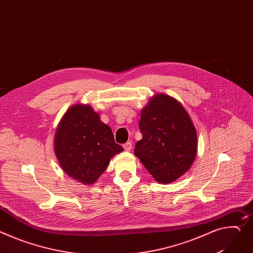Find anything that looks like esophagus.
I'll list each match as a JSON object with an SVG mask.
<instances>
[{"mask_svg": "<svg viewBox=\"0 0 253 253\" xmlns=\"http://www.w3.org/2000/svg\"><path fill=\"white\" fill-rule=\"evenodd\" d=\"M124 149L126 150V151H130V149H131V142H126V144H124Z\"/></svg>", "mask_w": 253, "mask_h": 253, "instance_id": "34e87169", "label": "esophagus"}]
</instances>
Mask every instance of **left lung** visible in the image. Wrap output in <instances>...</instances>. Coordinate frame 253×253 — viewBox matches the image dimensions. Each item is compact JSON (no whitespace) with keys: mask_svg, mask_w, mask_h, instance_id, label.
I'll return each instance as SVG.
<instances>
[{"mask_svg":"<svg viewBox=\"0 0 253 253\" xmlns=\"http://www.w3.org/2000/svg\"><path fill=\"white\" fill-rule=\"evenodd\" d=\"M143 139L134 155L160 183H171L196 159L198 134L188 113L173 97L157 94L142 109L139 123Z\"/></svg>","mask_w":253,"mask_h":253,"instance_id":"left-lung-1","label":"left lung"}]
</instances>
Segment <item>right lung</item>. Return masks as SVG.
<instances>
[{
	"instance_id": "add662e5",
	"label": "right lung",
	"mask_w": 253,
	"mask_h": 253,
	"mask_svg": "<svg viewBox=\"0 0 253 253\" xmlns=\"http://www.w3.org/2000/svg\"><path fill=\"white\" fill-rule=\"evenodd\" d=\"M124 151L111 128L90 105L75 104L63 116L54 134V153L66 174L93 184L114 155Z\"/></svg>"
}]
</instances>
